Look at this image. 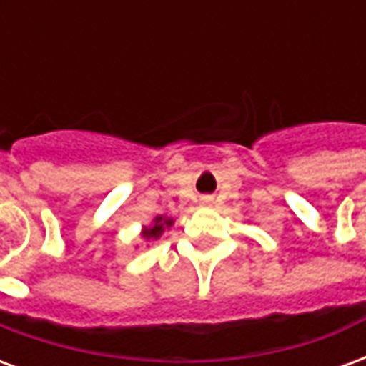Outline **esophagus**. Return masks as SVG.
<instances>
[{"mask_svg": "<svg viewBox=\"0 0 366 366\" xmlns=\"http://www.w3.org/2000/svg\"><path fill=\"white\" fill-rule=\"evenodd\" d=\"M202 204H212V198H209V196H204V198H202Z\"/></svg>", "mask_w": 366, "mask_h": 366, "instance_id": "esophagus-1", "label": "esophagus"}]
</instances>
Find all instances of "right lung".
Segmentation results:
<instances>
[{
	"instance_id": "right-lung-1",
	"label": "right lung",
	"mask_w": 366,
	"mask_h": 366,
	"mask_svg": "<svg viewBox=\"0 0 366 366\" xmlns=\"http://www.w3.org/2000/svg\"><path fill=\"white\" fill-rule=\"evenodd\" d=\"M172 219H168V217H162V215H159V217H154V222H152L151 227H144L143 231V237L147 239V241H157V239L164 233V229H168L170 225H172Z\"/></svg>"
}]
</instances>
